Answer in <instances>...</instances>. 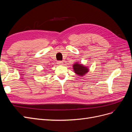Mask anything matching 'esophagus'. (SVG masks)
<instances>
[{
	"mask_svg": "<svg viewBox=\"0 0 132 132\" xmlns=\"http://www.w3.org/2000/svg\"><path fill=\"white\" fill-rule=\"evenodd\" d=\"M57 64H59V65H62L63 64V62L62 61H58Z\"/></svg>",
	"mask_w": 132,
	"mask_h": 132,
	"instance_id": "esophagus-1",
	"label": "esophagus"
}]
</instances>
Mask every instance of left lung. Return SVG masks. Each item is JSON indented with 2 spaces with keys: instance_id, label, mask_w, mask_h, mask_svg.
Here are the masks:
<instances>
[{
  "instance_id": "8db88e82",
  "label": "left lung",
  "mask_w": 132,
  "mask_h": 132,
  "mask_svg": "<svg viewBox=\"0 0 132 132\" xmlns=\"http://www.w3.org/2000/svg\"><path fill=\"white\" fill-rule=\"evenodd\" d=\"M73 69L75 74L79 76H84L89 71L88 67L83 65L82 64L76 63L73 66Z\"/></svg>"
}]
</instances>
